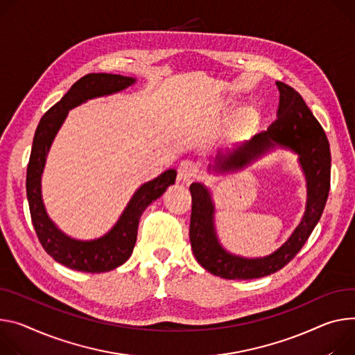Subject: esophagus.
Here are the masks:
<instances>
[{
    "label": "esophagus",
    "instance_id": "34e87169",
    "mask_svg": "<svg viewBox=\"0 0 355 355\" xmlns=\"http://www.w3.org/2000/svg\"><path fill=\"white\" fill-rule=\"evenodd\" d=\"M198 173H200V167H198V164L196 163V161H192V159L181 161V164L178 167V174H180L181 180L189 181L191 178L197 177Z\"/></svg>",
    "mask_w": 355,
    "mask_h": 355
}]
</instances>
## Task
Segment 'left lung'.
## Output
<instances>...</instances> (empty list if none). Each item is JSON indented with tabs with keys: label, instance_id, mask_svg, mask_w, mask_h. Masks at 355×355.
Instances as JSON below:
<instances>
[{
	"label": "left lung",
	"instance_id": "obj_1",
	"mask_svg": "<svg viewBox=\"0 0 355 355\" xmlns=\"http://www.w3.org/2000/svg\"><path fill=\"white\" fill-rule=\"evenodd\" d=\"M276 85L280 93L277 119L268 130L254 135L249 141L225 154L218 153L212 168L218 171L241 168L276 146L292 150L299 155L306 177V211L299 227L277 250L263 257L248 259L230 253L219 243L214 223L215 205L209 191L201 182L191 184L189 241L192 252L205 270L223 279H257L280 270L300 252L327 202L331 170L327 136L299 92L283 82H276Z\"/></svg>",
	"mask_w": 355,
	"mask_h": 355
}]
</instances>
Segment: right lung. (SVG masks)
<instances>
[{
    "label": "right lung",
    "instance_id": "right-lung-1",
    "mask_svg": "<svg viewBox=\"0 0 355 355\" xmlns=\"http://www.w3.org/2000/svg\"><path fill=\"white\" fill-rule=\"evenodd\" d=\"M135 82V78L121 75L89 73L72 85L68 93L42 116L37 127L26 170V197L31 219L46 253L69 269L103 273L121 266L133 253L141 214L175 182L177 171L171 168L143 184L128 201L114 227L106 235L93 241H78L65 235L46 214L41 178L52 141L68 112L89 99L124 90Z\"/></svg>",
    "mask_w": 355,
    "mask_h": 355
}]
</instances>
